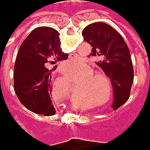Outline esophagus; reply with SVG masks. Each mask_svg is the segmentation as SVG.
I'll return each instance as SVG.
<instances>
[{"label":"esophagus","mask_w":150,"mask_h":150,"mask_svg":"<svg viewBox=\"0 0 150 150\" xmlns=\"http://www.w3.org/2000/svg\"><path fill=\"white\" fill-rule=\"evenodd\" d=\"M75 57H76V56H75L74 54H70L69 56V59H75Z\"/></svg>","instance_id":"esophagus-1"}]
</instances>
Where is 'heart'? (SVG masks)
Returning <instances> with one entry per match:
<instances>
[{
    "mask_svg": "<svg viewBox=\"0 0 150 150\" xmlns=\"http://www.w3.org/2000/svg\"><path fill=\"white\" fill-rule=\"evenodd\" d=\"M72 71L77 76L82 75L80 80L81 85L77 91L78 95L96 103V106L99 108L104 107L112 100L113 88L110 77L105 71L93 70L86 63H80Z\"/></svg>",
    "mask_w": 150,
    "mask_h": 150,
    "instance_id": "obj_1",
    "label": "heart"
}]
</instances>
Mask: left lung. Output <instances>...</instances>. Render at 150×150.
I'll list each match as a JSON object with an SVG mask.
<instances>
[{"mask_svg": "<svg viewBox=\"0 0 150 150\" xmlns=\"http://www.w3.org/2000/svg\"><path fill=\"white\" fill-rule=\"evenodd\" d=\"M82 36L92 47L89 56L98 59L96 64L112 81L114 109L120 108L128 100L134 83V67L127 43L117 30L104 23L88 25Z\"/></svg>", "mask_w": 150, "mask_h": 150, "instance_id": "8db88e82", "label": "left lung"}]
</instances>
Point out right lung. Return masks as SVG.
<instances>
[{
    "label": "right lung",
    "instance_id": "obj_1",
    "mask_svg": "<svg viewBox=\"0 0 150 150\" xmlns=\"http://www.w3.org/2000/svg\"><path fill=\"white\" fill-rule=\"evenodd\" d=\"M68 56L60 48L59 33L52 28H37L26 38L14 65V90L25 108L48 117L55 114L50 97L52 72Z\"/></svg>",
    "mask_w": 150,
    "mask_h": 150
}]
</instances>
